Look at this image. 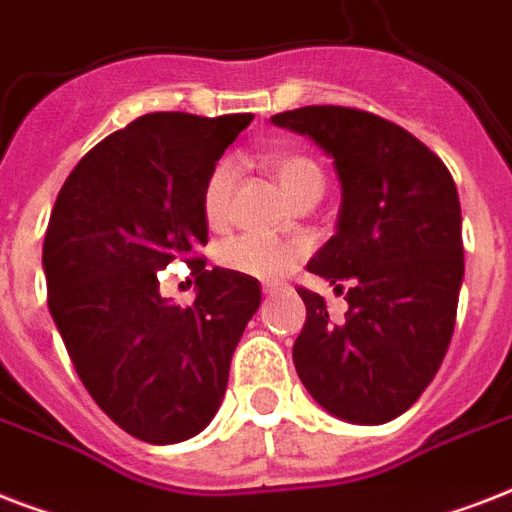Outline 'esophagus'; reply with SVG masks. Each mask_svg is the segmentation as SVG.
<instances>
[{"instance_id":"34e87169","label":"esophagus","mask_w":512,"mask_h":512,"mask_svg":"<svg viewBox=\"0 0 512 512\" xmlns=\"http://www.w3.org/2000/svg\"><path fill=\"white\" fill-rule=\"evenodd\" d=\"M284 289V284H263V295H276V292H281Z\"/></svg>"}]
</instances>
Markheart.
Instances as JSON below:
<instances>
[{"instance_id":"heart-1","label":"heart","mask_w":512,"mask_h":512,"mask_svg":"<svg viewBox=\"0 0 512 512\" xmlns=\"http://www.w3.org/2000/svg\"><path fill=\"white\" fill-rule=\"evenodd\" d=\"M265 167L279 180L281 191L287 193L289 201L308 196V193L321 196L324 191V172L311 156L297 154V151H276L265 156ZM233 185H236V164L225 159L212 170L204 185V217L212 228H220L228 220ZM217 260L225 271L241 273L249 279L273 281L281 279L300 260V247L279 239H265V236H236L220 247Z\"/></svg>"}]
</instances>
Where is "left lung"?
I'll use <instances>...</instances> for the list:
<instances>
[{
	"label": "left lung",
	"mask_w": 512,
	"mask_h": 512,
	"mask_svg": "<svg viewBox=\"0 0 512 512\" xmlns=\"http://www.w3.org/2000/svg\"><path fill=\"white\" fill-rule=\"evenodd\" d=\"M311 138L340 180L335 236L308 271L348 311L329 319L324 297L297 289L305 327L292 358L313 401L337 420L382 425L422 396L454 332L465 260L452 175L428 146L380 116L305 106L271 116Z\"/></svg>",
	"instance_id": "obj_1"
}]
</instances>
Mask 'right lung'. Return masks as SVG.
<instances>
[{
  "instance_id": "right-lung-1",
  "label": "right lung",
  "mask_w": 512,
  "mask_h": 512,
  "mask_svg": "<svg viewBox=\"0 0 512 512\" xmlns=\"http://www.w3.org/2000/svg\"><path fill=\"white\" fill-rule=\"evenodd\" d=\"M255 116L146 114L108 135L60 188L44 236L47 305L95 404L146 444H177L223 404L231 356L260 308L257 279L204 268V185ZM185 259L180 309L158 273Z\"/></svg>"
}]
</instances>
